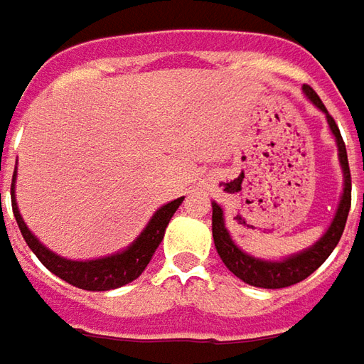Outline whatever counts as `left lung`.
Returning <instances> with one entry per match:
<instances>
[{
  "mask_svg": "<svg viewBox=\"0 0 364 364\" xmlns=\"http://www.w3.org/2000/svg\"><path fill=\"white\" fill-rule=\"evenodd\" d=\"M304 95L308 96V100L320 108L326 120H328V127H331L332 134L336 139V146H338V161H341V167H343V175H345V187H343V197H341V203L336 209V215L332 220L331 228L326 230V233L320 237L318 242L314 245H310L308 250L294 254L290 257H284L280 262H268V259H259V257L250 256L242 252L237 245L233 244L232 235L225 230V221H223V211L218 203H211L213 207V215H211V228H213V242H215V250L220 254L221 262L228 266V269L235 274L240 280H244L250 286H256V288H286V286H292V284L302 282L306 280L308 276L318 269L324 259L331 256L332 250L336 247L341 235L345 232L346 218H348V209H350V169H348V159H346V146L341 131L336 127V122L328 114L326 107L322 105V100L318 95L304 84ZM364 169V163H363Z\"/></svg>",
  "mask_w": 364,
  "mask_h": 364,
  "instance_id": "1",
  "label": "left lung"
}]
</instances>
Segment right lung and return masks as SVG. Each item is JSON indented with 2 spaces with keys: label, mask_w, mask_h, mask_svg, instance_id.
<instances>
[{
  "label": "right lung",
  "mask_w": 364,
  "mask_h": 364,
  "mask_svg": "<svg viewBox=\"0 0 364 364\" xmlns=\"http://www.w3.org/2000/svg\"><path fill=\"white\" fill-rule=\"evenodd\" d=\"M14 183H16V173L11 179V207H14V218L18 221L19 232L23 235L26 244L30 245V250L38 256V259L52 274H56L58 278H62L64 282L82 288V290H90V292L114 290V288H120L124 284L136 280L144 272L146 264L151 262L159 244L163 242V235H165V230L169 225L173 213L183 203V197H179L167 205L159 207L155 215L146 223V228L141 232V235L127 250H122L119 254H112V256L98 257V259L76 262V259H66V257L50 252L28 230V225L23 223L21 215H19L16 195H14Z\"/></svg>",
  "instance_id": "1"
}]
</instances>
